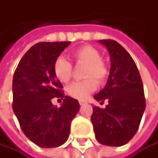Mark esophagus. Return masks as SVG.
<instances>
[{
    "label": "esophagus",
    "instance_id": "1",
    "mask_svg": "<svg viewBox=\"0 0 158 158\" xmlns=\"http://www.w3.org/2000/svg\"><path fill=\"white\" fill-rule=\"evenodd\" d=\"M85 101H83V100H80V105H84L85 104Z\"/></svg>",
    "mask_w": 158,
    "mask_h": 158
}]
</instances>
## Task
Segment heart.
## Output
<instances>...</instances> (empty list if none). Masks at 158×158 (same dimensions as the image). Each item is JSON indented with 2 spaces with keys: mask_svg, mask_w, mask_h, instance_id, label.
Masks as SVG:
<instances>
[{
  "mask_svg": "<svg viewBox=\"0 0 158 158\" xmlns=\"http://www.w3.org/2000/svg\"><path fill=\"white\" fill-rule=\"evenodd\" d=\"M72 56L77 64H86L83 73V77L86 80L72 82L66 87V92L74 98L83 100L97 89V81L103 83L107 80L109 68L101 60V53L92 45H83L77 48ZM53 72L60 82H68L72 77V64L63 57H59L53 64Z\"/></svg>",
  "mask_w": 158,
  "mask_h": 158,
  "instance_id": "heart-1",
  "label": "heart"
}]
</instances>
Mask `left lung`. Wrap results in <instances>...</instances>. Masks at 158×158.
<instances>
[{
    "instance_id": "obj_1",
    "label": "left lung",
    "mask_w": 158,
    "mask_h": 158,
    "mask_svg": "<svg viewBox=\"0 0 158 158\" xmlns=\"http://www.w3.org/2000/svg\"><path fill=\"white\" fill-rule=\"evenodd\" d=\"M99 42L110 54L111 69L105 87L94 98L101 104L107 99L108 104L94 106L91 121L100 144L118 147L128 143L138 129L146 107L144 89L130 54L116 40Z\"/></svg>"
}]
</instances>
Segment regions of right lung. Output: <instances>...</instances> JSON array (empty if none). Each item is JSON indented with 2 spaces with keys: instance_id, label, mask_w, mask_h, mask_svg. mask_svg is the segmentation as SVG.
I'll use <instances>...</instances> for the list:
<instances>
[{
  "instance_id": "1",
  "label": "right lung",
  "mask_w": 158,
  "mask_h": 158,
  "mask_svg": "<svg viewBox=\"0 0 158 158\" xmlns=\"http://www.w3.org/2000/svg\"><path fill=\"white\" fill-rule=\"evenodd\" d=\"M70 41L39 42L22 58L13 77V111L23 134L41 148L59 147L66 142L72 119L80 103L64 96L53 64ZM63 99L58 108L52 99Z\"/></svg>"
}]
</instances>
